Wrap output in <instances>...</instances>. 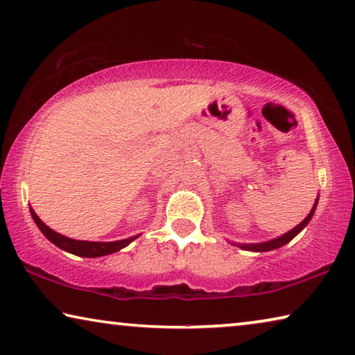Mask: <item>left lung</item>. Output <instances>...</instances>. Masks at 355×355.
Segmentation results:
<instances>
[{"instance_id":"1","label":"left lung","mask_w":355,"mask_h":355,"mask_svg":"<svg viewBox=\"0 0 355 355\" xmlns=\"http://www.w3.org/2000/svg\"><path fill=\"white\" fill-rule=\"evenodd\" d=\"M318 200H319V196L316 198V202H314L311 211L308 213V216L303 219L300 224H297L294 229H291L289 232L279 235V237L273 239V240L262 241V243H235V241H232V245L234 246H239V248L245 250V251H254V252H266V251H272V250L281 248V246H284L286 243H289V241L294 239L295 235H299L302 230L308 226V223L311 221V218L314 215V210H316V207H318Z\"/></svg>"}]
</instances>
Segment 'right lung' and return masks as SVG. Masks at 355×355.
<instances>
[{
	"instance_id": "obj_1",
	"label": "right lung",
	"mask_w": 355,
	"mask_h": 355,
	"mask_svg": "<svg viewBox=\"0 0 355 355\" xmlns=\"http://www.w3.org/2000/svg\"><path fill=\"white\" fill-rule=\"evenodd\" d=\"M30 213L33 219H35L36 226L39 227V230L46 235V239H49L52 241L53 245L58 246V248L64 250L71 254L80 256V257H101V256H107L112 254V252H116L131 243V241L136 240L139 235H134V237H129L125 240H116V241H85V240H74L69 237H64L58 232H55L53 229H50L46 223L41 221L35 210L30 207Z\"/></svg>"
}]
</instances>
